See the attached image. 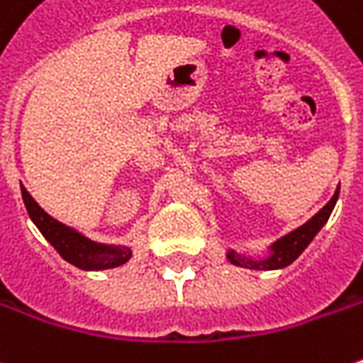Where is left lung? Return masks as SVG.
Instances as JSON below:
<instances>
[{
    "label": "left lung",
    "mask_w": 363,
    "mask_h": 363,
    "mask_svg": "<svg viewBox=\"0 0 363 363\" xmlns=\"http://www.w3.org/2000/svg\"><path fill=\"white\" fill-rule=\"evenodd\" d=\"M339 189L335 191V195L331 197V201L325 205L323 209L319 213H315L307 223H303L301 228L292 229L291 233L282 235L280 240H276L274 244L268 245V254L262 256V258H252V256H244V254H238L235 250H228V260L235 266H242V268H252V270H280L284 266H289L292 262L296 260L305 247H307L313 238L321 231L329 215L333 211L335 203H337Z\"/></svg>",
    "instance_id": "8db88e82"
}]
</instances>
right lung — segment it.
<instances>
[{"label":"right lung","instance_id":"right-lung-1","mask_svg":"<svg viewBox=\"0 0 363 363\" xmlns=\"http://www.w3.org/2000/svg\"><path fill=\"white\" fill-rule=\"evenodd\" d=\"M22 199L30 219L40 229V233L52 244V247L62 256V260H67L72 266L81 270H109V268H118L132 258V247L128 245L93 242L81 231L56 221L55 217H50L32 199L26 186H22Z\"/></svg>","mask_w":363,"mask_h":363}]
</instances>
